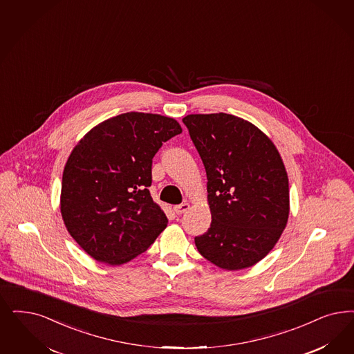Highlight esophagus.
I'll use <instances>...</instances> for the list:
<instances>
[{
	"mask_svg": "<svg viewBox=\"0 0 354 354\" xmlns=\"http://www.w3.org/2000/svg\"><path fill=\"white\" fill-rule=\"evenodd\" d=\"M188 209H189V204H188V203H183V204L175 205V207H174V212H175L178 216H180V214H183L184 212H187Z\"/></svg>",
	"mask_w": 354,
	"mask_h": 354,
	"instance_id": "1",
	"label": "esophagus"
}]
</instances>
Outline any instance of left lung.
<instances>
[{"mask_svg": "<svg viewBox=\"0 0 354 354\" xmlns=\"http://www.w3.org/2000/svg\"><path fill=\"white\" fill-rule=\"evenodd\" d=\"M207 171L212 223L196 236L214 266H255L277 243L289 217V179L279 150L252 122L229 113L183 119Z\"/></svg>", "mask_w": 354, "mask_h": 354, "instance_id": "1", "label": "left lung"}]
</instances>
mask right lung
I'll list each match as a JSON object with an SVG mask.
<instances>
[{
    "label": "right lung",
    "instance_id": "obj_1",
    "mask_svg": "<svg viewBox=\"0 0 354 354\" xmlns=\"http://www.w3.org/2000/svg\"><path fill=\"white\" fill-rule=\"evenodd\" d=\"M182 133L172 118L127 112L104 120L74 147L62 172L66 230L93 259L122 266L145 252L167 226L149 192L153 157Z\"/></svg>",
    "mask_w": 354,
    "mask_h": 354
}]
</instances>
